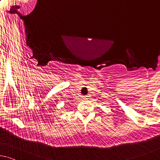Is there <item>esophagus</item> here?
Here are the masks:
<instances>
[{"mask_svg": "<svg viewBox=\"0 0 160 160\" xmlns=\"http://www.w3.org/2000/svg\"><path fill=\"white\" fill-rule=\"evenodd\" d=\"M83 99L84 100H86V99H88V96H83Z\"/></svg>", "mask_w": 160, "mask_h": 160, "instance_id": "1", "label": "esophagus"}]
</instances>
